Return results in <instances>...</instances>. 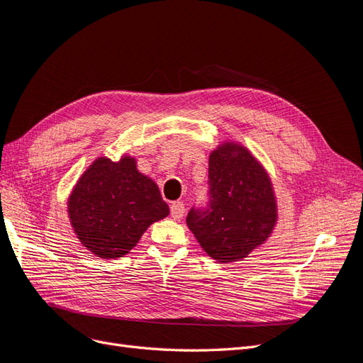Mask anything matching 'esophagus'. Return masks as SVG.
<instances>
[{
  "label": "esophagus",
  "mask_w": 363,
  "mask_h": 363,
  "mask_svg": "<svg viewBox=\"0 0 363 363\" xmlns=\"http://www.w3.org/2000/svg\"><path fill=\"white\" fill-rule=\"evenodd\" d=\"M184 215V204L180 201H176L171 204V216L174 219H182Z\"/></svg>",
  "instance_id": "1"
}]
</instances>
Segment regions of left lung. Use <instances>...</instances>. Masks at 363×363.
Here are the masks:
<instances>
[{"label":"left lung","instance_id":"1","mask_svg":"<svg viewBox=\"0 0 363 363\" xmlns=\"http://www.w3.org/2000/svg\"><path fill=\"white\" fill-rule=\"evenodd\" d=\"M208 183L210 208H192L187 227L208 257L242 261L267 242L278 222L272 179L251 150L223 141L210 152Z\"/></svg>","mask_w":363,"mask_h":363}]
</instances>
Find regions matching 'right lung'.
Segmentation results:
<instances>
[{
	"label": "right lung",
	"instance_id": "obj_1",
	"mask_svg": "<svg viewBox=\"0 0 363 363\" xmlns=\"http://www.w3.org/2000/svg\"><path fill=\"white\" fill-rule=\"evenodd\" d=\"M67 215L81 245L99 258L129 254L150 225L169 215L153 179L136 159L101 156L91 162L67 198Z\"/></svg>",
	"mask_w": 363,
	"mask_h": 363
}]
</instances>
